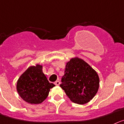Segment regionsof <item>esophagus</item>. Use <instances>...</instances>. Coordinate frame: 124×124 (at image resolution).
<instances>
[{
  "label": "esophagus",
  "instance_id": "34e87169",
  "mask_svg": "<svg viewBox=\"0 0 124 124\" xmlns=\"http://www.w3.org/2000/svg\"><path fill=\"white\" fill-rule=\"evenodd\" d=\"M60 81L59 80H57V81H56L55 82V83H54V84H55V85H59L60 84Z\"/></svg>",
  "mask_w": 124,
  "mask_h": 124
}]
</instances>
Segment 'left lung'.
I'll use <instances>...</instances> for the list:
<instances>
[{
  "instance_id": "left-lung-1",
  "label": "left lung",
  "mask_w": 124,
  "mask_h": 124,
  "mask_svg": "<svg viewBox=\"0 0 124 124\" xmlns=\"http://www.w3.org/2000/svg\"><path fill=\"white\" fill-rule=\"evenodd\" d=\"M61 88L71 101L83 105L93 99L99 88V75L88 63L78 57L66 64Z\"/></svg>"
}]
</instances>
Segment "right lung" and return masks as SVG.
Masks as SVG:
<instances>
[{
    "instance_id": "obj_1",
    "label": "right lung",
    "mask_w": 124,
    "mask_h": 124,
    "mask_svg": "<svg viewBox=\"0 0 124 124\" xmlns=\"http://www.w3.org/2000/svg\"><path fill=\"white\" fill-rule=\"evenodd\" d=\"M42 65L31 66L19 77L17 81L18 94L26 102L39 104L47 98L50 89L55 86L48 81L43 73Z\"/></svg>"
}]
</instances>
